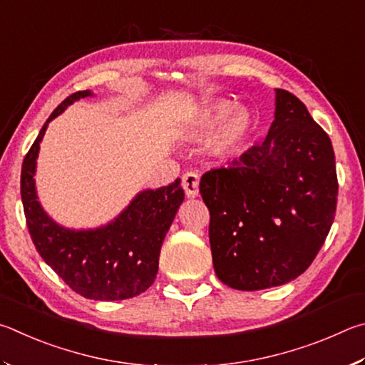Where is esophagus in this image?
<instances>
[{
    "mask_svg": "<svg viewBox=\"0 0 365 365\" xmlns=\"http://www.w3.org/2000/svg\"><path fill=\"white\" fill-rule=\"evenodd\" d=\"M199 182L200 178L197 173L187 171L186 175H182V189L186 190V195L189 199H194V197L199 195Z\"/></svg>",
    "mask_w": 365,
    "mask_h": 365,
    "instance_id": "34e87169",
    "label": "esophagus"
}]
</instances>
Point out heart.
Returning <instances> with one entry per match:
<instances>
[{
  "label": "heart",
  "instance_id": "1",
  "mask_svg": "<svg viewBox=\"0 0 365 365\" xmlns=\"http://www.w3.org/2000/svg\"><path fill=\"white\" fill-rule=\"evenodd\" d=\"M216 125L219 128L213 136L215 150L227 152L247 138L252 118L245 108H234L227 101H215L195 115L189 133L192 138H203L212 133Z\"/></svg>",
  "mask_w": 365,
  "mask_h": 365
}]
</instances>
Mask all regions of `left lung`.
<instances>
[{"label":"left lung","mask_w":365,"mask_h":365,"mask_svg":"<svg viewBox=\"0 0 365 365\" xmlns=\"http://www.w3.org/2000/svg\"><path fill=\"white\" fill-rule=\"evenodd\" d=\"M200 194L221 282L247 292L284 285L311 266L335 218L331 140L297 96L276 89L264 143L205 173Z\"/></svg>","instance_id":"8db88e82"}]
</instances>
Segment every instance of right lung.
Segmentation results:
<instances>
[{
  "label": "right lung",
  "instance_id": "obj_1",
  "mask_svg": "<svg viewBox=\"0 0 365 365\" xmlns=\"http://www.w3.org/2000/svg\"><path fill=\"white\" fill-rule=\"evenodd\" d=\"M91 91H78L57 106L24 158L21 195L30 237L51 269L78 295L98 302L138 297L155 280L163 239L184 200L181 179L139 192L107 226L75 231L44 213L36 197L35 168L48 123Z\"/></svg>",
  "mask_w": 365,
  "mask_h": 365
}]
</instances>
